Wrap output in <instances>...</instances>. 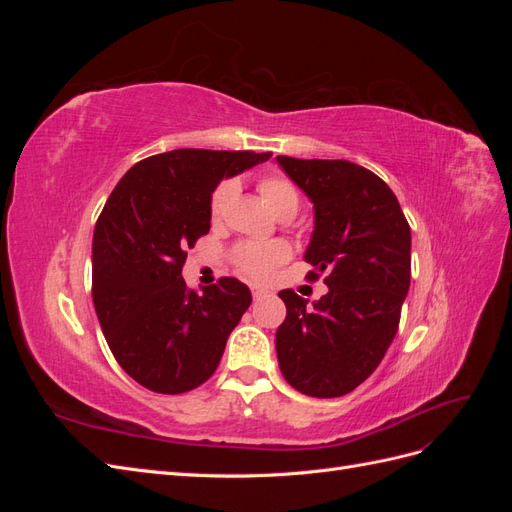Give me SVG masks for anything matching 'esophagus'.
<instances>
[{
  "label": "esophagus",
  "instance_id": "obj_1",
  "mask_svg": "<svg viewBox=\"0 0 512 512\" xmlns=\"http://www.w3.org/2000/svg\"><path fill=\"white\" fill-rule=\"evenodd\" d=\"M269 294V290L267 288H260V286H252V297L256 299V301H260L262 297H267Z\"/></svg>",
  "mask_w": 512,
  "mask_h": 512
}]
</instances>
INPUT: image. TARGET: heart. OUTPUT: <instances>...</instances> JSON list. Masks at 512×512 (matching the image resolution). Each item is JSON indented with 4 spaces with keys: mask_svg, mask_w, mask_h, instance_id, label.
Listing matches in <instances>:
<instances>
[{
    "mask_svg": "<svg viewBox=\"0 0 512 512\" xmlns=\"http://www.w3.org/2000/svg\"><path fill=\"white\" fill-rule=\"evenodd\" d=\"M258 190L265 203L280 215H294L299 209V190L284 175H265L258 181ZM237 194L235 181H222L209 200V215L213 222H220L228 209L232 196ZM292 250L286 241H243L232 250L235 267L250 280L265 282L273 275L275 267L284 265Z\"/></svg>",
    "mask_w": 512,
    "mask_h": 512,
    "instance_id": "obj_1",
    "label": "heart"
}]
</instances>
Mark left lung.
<instances>
[{"instance_id": "8db88e82", "label": "left lung", "mask_w": 512, "mask_h": 512, "mask_svg": "<svg viewBox=\"0 0 512 512\" xmlns=\"http://www.w3.org/2000/svg\"><path fill=\"white\" fill-rule=\"evenodd\" d=\"M277 162L314 203L307 277L327 271L329 286L314 307L294 290L280 292L277 361L299 393L342 397L374 374L397 333L410 288V226L389 185L359 164Z\"/></svg>"}]
</instances>
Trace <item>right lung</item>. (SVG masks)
I'll return each instance as SVG.
<instances>
[{"label": "right lung", "instance_id": "1", "mask_svg": "<svg viewBox=\"0 0 512 512\" xmlns=\"http://www.w3.org/2000/svg\"><path fill=\"white\" fill-rule=\"evenodd\" d=\"M271 151L175 149L136 162L108 196L94 230L91 294L121 369L153 393L179 395L213 376L252 292L220 277L185 286L188 250L211 228L209 200Z\"/></svg>", "mask_w": 512, "mask_h": 512}]
</instances>
